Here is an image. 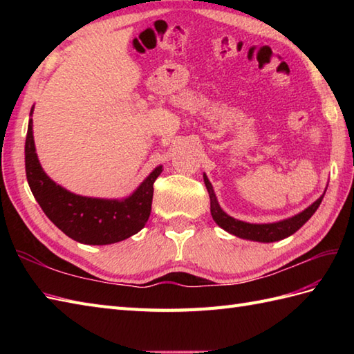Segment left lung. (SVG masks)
I'll list each match as a JSON object with an SVG mask.
<instances>
[{"label":"left lung","instance_id":"left-lung-1","mask_svg":"<svg viewBox=\"0 0 354 354\" xmlns=\"http://www.w3.org/2000/svg\"><path fill=\"white\" fill-rule=\"evenodd\" d=\"M204 183L209 194V204H212V216L214 222L225 231L231 232V234L242 239H248V240H255V242H277V240H281L293 234V232L301 228L303 225L313 216V213L317 212V208L319 207L321 201L326 194L324 192V194H322L317 202H313L309 208H306L303 213L290 217V219L275 222V223L257 225V223H246L242 221H236L234 217L223 213L219 204H217L212 183L208 181V178L205 175H204Z\"/></svg>","mask_w":354,"mask_h":354}]
</instances>
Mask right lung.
Masks as SVG:
<instances>
[{"label":"right lung","mask_w":354,"mask_h":354,"mask_svg":"<svg viewBox=\"0 0 354 354\" xmlns=\"http://www.w3.org/2000/svg\"><path fill=\"white\" fill-rule=\"evenodd\" d=\"M161 165L156 167L132 196L123 201L77 196L66 192L61 185H56V183L45 175L35 152L32 120L28 123L26 173L30 190L45 216L76 242L109 245L137 234L150 216L153 183L161 173Z\"/></svg>","instance_id":"add662e5"}]
</instances>
